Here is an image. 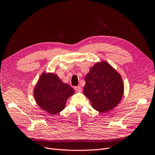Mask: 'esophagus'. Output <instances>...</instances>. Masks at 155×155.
I'll list each match as a JSON object with an SVG mask.
<instances>
[{
  "mask_svg": "<svg viewBox=\"0 0 155 155\" xmlns=\"http://www.w3.org/2000/svg\"><path fill=\"white\" fill-rule=\"evenodd\" d=\"M74 90H75V91H78V92H81L82 91V87H81V86H76V87H74Z\"/></svg>",
  "mask_w": 155,
  "mask_h": 155,
  "instance_id": "1",
  "label": "esophagus"
}]
</instances>
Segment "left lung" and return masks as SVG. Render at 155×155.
Segmentation results:
<instances>
[{"mask_svg":"<svg viewBox=\"0 0 155 155\" xmlns=\"http://www.w3.org/2000/svg\"><path fill=\"white\" fill-rule=\"evenodd\" d=\"M84 95L97 111L107 112L120 103L124 93L123 79L107 61L97 62L85 77Z\"/></svg>","mask_w":155,"mask_h":155,"instance_id":"1","label":"left lung"}]
</instances>
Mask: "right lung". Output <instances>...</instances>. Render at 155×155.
I'll use <instances>...</instances> for the list:
<instances>
[{"instance_id": "add662e5", "label": "right lung", "mask_w": 155, "mask_h": 155, "mask_svg": "<svg viewBox=\"0 0 155 155\" xmlns=\"http://www.w3.org/2000/svg\"><path fill=\"white\" fill-rule=\"evenodd\" d=\"M74 94L73 88L54 73H42L34 89L37 104L51 115L62 111L68 98Z\"/></svg>"}]
</instances>
